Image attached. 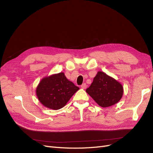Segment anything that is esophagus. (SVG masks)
I'll return each instance as SVG.
<instances>
[{
	"label": "esophagus",
	"mask_w": 153,
	"mask_h": 153,
	"mask_svg": "<svg viewBox=\"0 0 153 153\" xmlns=\"http://www.w3.org/2000/svg\"><path fill=\"white\" fill-rule=\"evenodd\" d=\"M81 88L83 89H85L87 88V85L86 84H83L82 85H81Z\"/></svg>",
	"instance_id": "34e87169"
}]
</instances>
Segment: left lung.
<instances>
[{
    "label": "left lung",
    "mask_w": 153,
    "mask_h": 153,
    "mask_svg": "<svg viewBox=\"0 0 153 153\" xmlns=\"http://www.w3.org/2000/svg\"><path fill=\"white\" fill-rule=\"evenodd\" d=\"M86 92L97 104L106 108L121 100L124 89L123 85L115 78L103 71H98Z\"/></svg>",
    "instance_id": "8db88e82"
}]
</instances>
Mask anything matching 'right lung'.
<instances>
[{
    "label": "right lung",
    "mask_w": 153,
    "mask_h": 153,
    "mask_svg": "<svg viewBox=\"0 0 153 153\" xmlns=\"http://www.w3.org/2000/svg\"><path fill=\"white\" fill-rule=\"evenodd\" d=\"M78 90L79 87L61 72L43 78L36 87V94L44 106L56 110L64 107Z\"/></svg>",
    "instance_id": "add662e5"
}]
</instances>
